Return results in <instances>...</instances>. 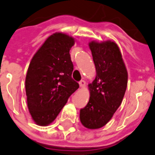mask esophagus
I'll list each match as a JSON object with an SVG mask.
<instances>
[{
  "mask_svg": "<svg viewBox=\"0 0 155 155\" xmlns=\"http://www.w3.org/2000/svg\"><path fill=\"white\" fill-rule=\"evenodd\" d=\"M79 84H80V88H84V87H85L86 83L84 80H80V83H79Z\"/></svg>",
  "mask_w": 155,
  "mask_h": 155,
  "instance_id": "obj_1",
  "label": "esophagus"
}]
</instances>
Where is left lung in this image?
Here are the masks:
<instances>
[{"instance_id": "left-lung-1", "label": "left lung", "mask_w": 155, "mask_h": 155, "mask_svg": "<svg viewBox=\"0 0 155 155\" xmlns=\"http://www.w3.org/2000/svg\"><path fill=\"white\" fill-rule=\"evenodd\" d=\"M97 75L88 84L90 97L85 107L80 110V122L89 129L103 127L120 107L127 84V71L122 54L116 43L91 41Z\"/></svg>"}]
</instances>
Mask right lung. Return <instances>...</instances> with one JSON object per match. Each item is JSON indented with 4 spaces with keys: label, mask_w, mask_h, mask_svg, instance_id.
<instances>
[{
    "label": "right lung",
    "mask_w": 155,
    "mask_h": 155,
    "mask_svg": "<svg viewBox=\"0 0 155 155\" xmlns=\"http://www.w3.org/2000/svg\"><path fill=\"white\" fill-rule=\"evenodd\" d=\"M74 44L71 36L54 33L31 61L25 80L26 94L28 110L36 124H50L79 88L71 77L74 67L70 49Z\"/></svg>",
    "instance_id": "add662e5"
}]
</instances>
